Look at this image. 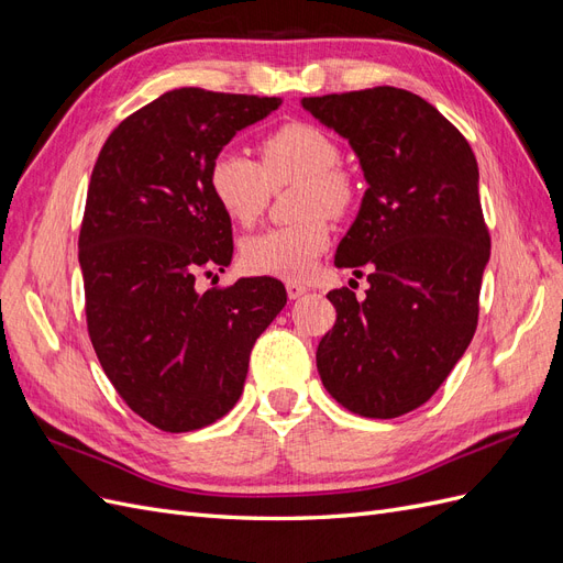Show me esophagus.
<instances>
[{
  "instance_id": "34e87169",
  "label": "esophagus",
  "mask_w": 563,
  "mask_h": 563,
  "mask_svg": "<svg viewBox=\"0 0 563 563\" xmlns=\"http://www.w3.org/2000/svg\"><path fill=\"white\" fill-rule=\"evenodd\" d=\"M286 294L291 300H298V298L308 294V286H302L300 282H286Z\"/></svg>"
}]
</instances>
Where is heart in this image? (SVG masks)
<instances>
[{"mask_svg": "<svg viewBox=\"0 0 563 563\" xmlns=\"http://www.w3.org/2000/svg\"><path fill=\"white\" fill-rule=\"evenodd\" d=\"M261 157L263 164L236 147L220 150L209 166L211 195L230 220L251 225L267 207L269 187L300 183L302 220L246 236L242 263L255 275L308 277L331 244L327 216L347 213L356 197L354 183L340 168L343 152L331 133L308 122H291L265 135Z\"/></svg>", "mask_w": 563, "mask_h": 563, "instance_id": "obj_1", "label": "heart"}]
</instances>
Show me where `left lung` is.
Returning a JSON list of instances; mask_svg holds the SVG:
<instances>
[{
	"instance_id": "1",
	"label": "left lung",
	"mask_w": 563,
	"mask_h": 563,
	"mask_svg": "<svg viewBox=\"0 0 563 563\" xmlns=\"http://www.w3.org/2000/svg\"><path fill=\"white\" fill-rule=\"evenodd\" d=\"M345 139L368 190L335 251L368 267V291H329L335 327L317 347L329 395L364 418H397L428 401L472 343L490 236L474 152L420 96L376 87L302 98Z\"/></svg>"
}]
</instances>
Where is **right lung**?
Masks as SVG:
<instances>
[{
    "instance_id": "add662e5",
    "label": "right lung",
    "mask_w": 563,
    "mask_h": 563,
    "mask_svg": "<svg viewBox=\"0 0 563 563\" xmlns=\"http://www.w3.org/2000/svg\"><path fill=\"white\" fill-rule=\"evenodd\" d=\"M282 98L176 89L119 124L100 150L79 232L87 321L106 376L131 411L192 432L242 397L251 347L286 305L272 277L197 291L232 263V223L211 159Z\"/></svg>"
}]
</instances>
